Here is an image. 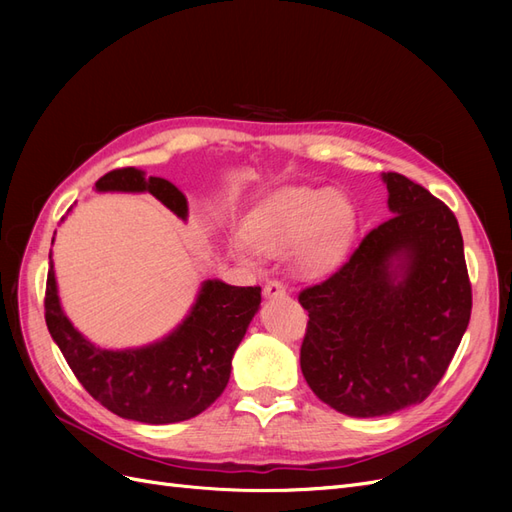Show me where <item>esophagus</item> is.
<instances>
[{"mask_svg":"<svg viewBox=\"0 0 512 512\" xmlns=\"http://www.w3.org/2000/svg\"><path fill=\"white\" fill-rule=\"evenodd\" d=\"M262 292H265V297L269 299H280V297H286V286L280 280H269L265 288H262Z\"/></svg>","mask_w":512,"mask_h":512,"instance_id":"34e87169","label":"esophagus"}]
</instances>
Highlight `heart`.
I'll list each match as a JSON object with an SVG mask.
<instances>
[{"label": "heart", "mask_w": 512, "mask_h": 512, "mask_svg": "<svg viewBox=\"0 0 512 512\" xmlns=\"http://www.w3.org/2000/svg\"><path fill=\"white\" fill-rule=\"evenodd\" d=\"M352 209L331 188H286L275 192L247 215L243 237L254 250L282 254L309 234L299 262L307 271L329 269L344 254L352 232ZM232 254L250 262L252 252L243 243Z\"/></svg>", "instance_id": "b5f03b06"}]
</instances>
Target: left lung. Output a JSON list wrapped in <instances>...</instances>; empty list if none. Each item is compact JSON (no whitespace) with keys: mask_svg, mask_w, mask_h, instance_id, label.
<instances>
[{"mask_svg":"<svg viewBox=\"0 0 512 512\" xmlns=\"http://www.w3.org/2000/svg\"><path fill=\"white\" fill-rule=\"evenodd\" d=\"M382 179L391 218L371 228L327 280L299 292L309 316L301 344L309 389L359 418L425 401L472 314L455 213L404 175Z\"/></svg>","mask_w":512,"mask_h":512,"instance_id":"obj_1","label":"left lung"}]
</instances>
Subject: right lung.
I'll return each instance as SVG.
<instances>
[{"instance_id": "1", "label": "right lung", "mask_w": 512, "mask_h": 512, "mask_svg": "<svg viewBox=\"0 0 512 512\" xmlns=\"http://www.w3.org/2000/svg\"><path fill=\"white\" fill-rule=\"evenodd\" d=\"M98 192H149L162 205L188 215L173 183L143 170L115 168L96 181ZM260 286L207 280L190 316L162 342L138 350L98 348L61 312L53 262L46 275L44 320L72 374L96 401L121 418L166 425L188 421L218 399L230 378L232 354L258 312Z\"/></svg>"}]
</instances>
